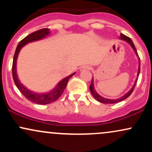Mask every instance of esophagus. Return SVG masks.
I'll use <instances>...</instances> for the list:
<instances>
[{
    "instance_id": "1",
    "label": "esophagus",
    "mask_w": 152,
    "mask_h": 152,
    "mask_svg": "<svg viewBox=\"0 0 152 152\" xmlns=\"http://www.w3.org/2000/svg\"><path fill=\"white\" fill-rule=\"evenodd\" d=\"M90 69V66H87V65H84L83 66H81L80 68V71H86V70H89Z\"/></svg>"
}]
</instances>
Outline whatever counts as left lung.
Segmentation results:
<instances>
[{
    "label": "left lung",
    "instance_id": "obj_1",
    "mask_svg": "<svg viewBox=\"0 0 152 152\" xmlns=\"http://www.w3.org/2000/svg\"><path fill=\"white\" fill-rule=\"evenodd\" d=\"M120 39L121 40H124V41H126L127 43H129V44L131 45V46L132 47V48H133L134 52H135L136 55L138 57H139V55H138L137 53V49H136L135 48V46H134V43L132 42V39H131L130 38H129L128 36H125V35L121 34L120 35ZM139 72H140V59L139 58V70H138V74H137V79H136L135 81V83H134V86H132V88H131V90L129 91H128L126 94H124V95L123 96L120 97V98L118 99H106L104 98V97H102L99 94L97 93L96 91L95 88H94V78H92V81H91V85H90V91L91 92V94L93 95V96L94 97V99H96V101H98V102H101V103H103V104H116V103H118V102H121V101L124 100V99H126V98H128L129 96L132 94V92H133V91L134 89V87L136 86V83H137V80H138V77H139Z\"/></svg>",
    "mask_w": 152,
    "mask_h": 152
}]
</instances>
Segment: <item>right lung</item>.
<instances>
[{
  "mask_svg": "<svg viewBox=\"0 0 152 152\" xmlns=\"http://www.w3.org/2000/svg\"><path fill=\"white\" fill-rule=\"evenodd\" d=\"M50 34V30L48 28H42L40 30L35 31V32L32 33V34H29L23 39L19 42V43L17 46L16 50L15 51L14 57H13V66H12V74H13V81H14L15 85H16L17 88H18L19 91H20L23 95L26 97V99H28L31 102L36 103L38 104H50V103L55 102L58 99L62 94L64 93V91L65 90L66 85H67L68 82H69V78L72 77L74 75L76 74V72L74 74H71L70 76H67L64 79H62L56 86L53 88L51 91H49L48 93L46 94H38L35 93V92L31 91L28 90L26 86L20 83L19 81L18 76H17L16 72V61L19 52L21 48L27 43L33 42V41H38V40L43 39V38H46L47 36Z\"/></svg>",
  "mask_w": 152,
  "mask_h": 152,
  "instance_id": "add662e5",
  "label": "right lung"
}]
</instances>
